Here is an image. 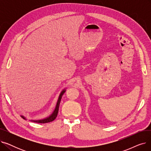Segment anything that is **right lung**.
Returning a JSON list of instances; mask_svg holds the SVG:
<instances>
[{
	"mask_svg": "<svg viewBox=\"0 0 151 151\" xmlns=\"http://www.w3.org/2000/svg\"><path fill=\"white\" fill-rule=\"evenodd\" d=\"M65 90H63L62 91V92L60 93V96H59V99H58V103H57V105H56V106H55V108L54 111V112L52 113V114L49 116L48 117H47L46 119H42V120H38V121H32L33 122H37V123H42V124H44V123H47V122H52L53 121L55 118H56L57 116H58V111H59V104H60V100H61V98H62V95L65 93ZM21 117L24 119H26V118L21 116Z\"/></svg>",
	"mask_w": 151,
	"mask_h": 151,
	"instance_id": "right-lung-1",
	"label": "right lung"
}]
</instances>
